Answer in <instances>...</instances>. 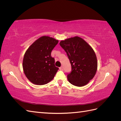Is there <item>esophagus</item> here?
<instances>
[{
    "mask_svg": "<svg viewBox=\"0 0 121 121\" xmlns=\"http://www.w3.org/2000/svg\"><path fill=\"white\" fill-rule=\"evenodd\" d=\"M60 70H61V71H63V69H64V68H63V67H61L60 68Z\"/></svg>",
    "mask_w": 121,
    "mask_h": 121,
    "instance_id": "1",
    "label": "esophagus"
}]
</instances>
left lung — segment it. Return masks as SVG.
<instances>
[{"label":"left lung","instance_id":"obj_1","mask_svg":"<svg viewBox=\"0 0 121 121\" xmlns=\"http://www.w3.org/2000/svg\"><path fill=\"white\" fill-rule=\"evenodd\" d=\"M60 44L66 52L71 64L72 72L67 76L69 82L76 86L86 85L97 71V60L94 50L78 36L61 40Z\"/></svg>","mask_w":121,"mask_h":121}]
</instances>
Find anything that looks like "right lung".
I'll return each mask as SVG.
<instances>
[{"instance_id": "add662e5", "label": "right lung", "mask_w": 121, "mask_h": 121, "mask_svg": "<svg viewBox=\"0 0 121 121\" xmlns=\"http://www.w3.org/2000/svg\"><path fill=\"white\" fill-rule=\"evenodd\" d=\"M58 40L43 36L36 40L26 52L23 68L27 79L36 85H42L53 79L58 69L54 65L51 52Z\"/></svg>"}]
</instances>
